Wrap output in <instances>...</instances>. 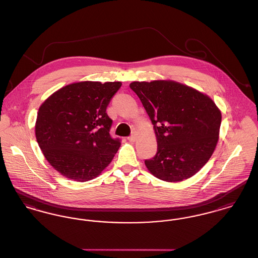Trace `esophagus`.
I'll use <instances>...</instances> for the list:
<instances>
[{
  "label": "esophagus",
  "mask_w": 258,
  "mask_h": 258,
  "mask_svg": "<svg viewBox=\"0 0 258 258\" xmlns=\"http://www.w3.org/2000/svg\"><path fill=\"white\" fill-rule=\"evenodd\" d=\"M128 140H129L130 142H135V140H136V136H135V134H133V135L129 136V137H128Z\"/></svg>",
  "instance_id": "1"
}]
</instances>
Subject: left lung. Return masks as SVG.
<instances>
[{
    "label": "left lung",
    "instance_id": "obj_1",
    "mask_svg": "<svg viewBox=\"0 0 258 258\" xmlns=\"http://www.w3.org/2000/svg\"><path fill=\"white\" fill-rule=\"evenodd\" d=\"M157 140L145 164L156 178L180 182L200 171L218 142L221 112L205 94L174 81L132 82Z\"/></svg>",
    "mask_w": 258,
    "mask_h": 258
}]
</instances>
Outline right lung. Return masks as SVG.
<instances>
[{"instance_id":"1","label":"right lung","mask_w":258,"mask_h":258,"mask_svg":"<svg viewBox=\"0 0 258 258\" xmlns=\"http://www.w3.org/2000/svg\"><path fill=\"white\" fill-rule=\"evenodd\" d=\"M121 82L84 81L62 87L39 108L35 125L38 145L62 176L86 182L100 175L120 147L110 136L105 112Z\"/></svg>"}]
</instances>
